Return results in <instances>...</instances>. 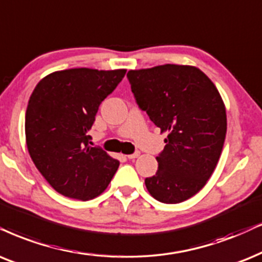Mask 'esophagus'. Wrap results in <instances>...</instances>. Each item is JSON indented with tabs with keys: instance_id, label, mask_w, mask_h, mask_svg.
<instances>
[{
	"instance_id": "obj_1",
	"label": "esophagus",
	"mask_w": 262,
	"mask_h": 262,
	"mask_svg": "<svg viewBox=\"0 0 262 262\" xmlns=\"http://www.w3.org/2000/svg\"><path fill=\"white\" fill-rule=\"evenodd\" d=\"M139 156H140V152H134V154H132V155H128L127 157L129 158V160H135V158H138Z\"/></svg>"
}]
</instances>
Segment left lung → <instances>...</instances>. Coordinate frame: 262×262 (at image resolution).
I'll return each mask as SVG.
<instances>
[{"instance_id": "1", "label": "left lung", "mask_w": 262, "mask_h": 262, "mask_svg": "<svg viewBox=\"0 0 262 262\" xmlns=\"http://www.w3.org/2000/svg\"><path fill=\"white\" fill-rule=\"evenodd\" d=\"M135 101L168 132L158 169L145 179L148 192L175 204L202 190L219 161L227 129L226 108L213 82L200 69L165 64L127 74Z\"/></svg>"}]
</instances>
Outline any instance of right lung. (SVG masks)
Here are the masks:
<instances>
[{
    "label": "right lung",
    "mask_w": 262,
    "mask_h": 262,
    "mask_svg": "<svg viewBox=\"0 0 262 262\" xmlns=\"http://www.w3.org/2000/svg\"><path fill=\"white\" fill-rule=\"evenodd\" d=\"M127 70L70 69L53 72L36 85L25 115L28 150L36 168L55 191L88 201L110 184L120 162L88 135L99 106Z\"/></svg>",
    "instance_id": "add662e5"
}]
</instances>
